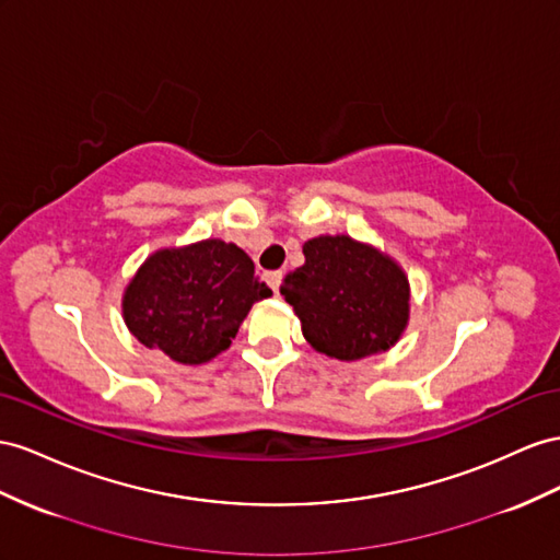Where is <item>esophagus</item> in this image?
<instances>
[{
	"label": "esophagus",
	"instance_id": "obj_1",
	"mask_svg": "<svg viewBox=\"0 0 560 560\" xmlns=\"http://www.w3.org/2000/svg\"><path fill=\"white\" fill-rule=\"evenodd\" d=\"M280 280H282L280 270H273V273H266V284L270 287V290H273V294H278V290H280Z\"/></svg>",
	"mask_w": 560,
	"mask_h": 560
}]
</instances>
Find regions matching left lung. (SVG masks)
<instances>
[{"mask_svg": "<svg viewBox=\"0 0 560 560\" xmlns=\"http://www.w3.org/2000/svg\"><path fill=\"white\" fill-rule=\"evenodd\" d=\"M304 266L280 284L317 353L362 360L386 353L410 323V280L402 266L351 235H317L304 243Z\"/></svg>", "mask_w": 560, "mask_h": 560, "instance_id": "obj_1", "label": "left lung"}]
</instances>
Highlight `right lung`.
I'll return each instance as SVG.
<instances>
[{
	"mask_svg": "<svg viewBox=\"0 0 560 560\" xmlns=\"http://www.w3.org/2000/svg\"><path fill=\"white\" fill-rule=\"evenodd\" d=\"M270 294L245 249L207 237L150 254L125 287L122 317L145 349L202 365L229 349L252 306Z\"/></svg>",
	"mask_w": 560,
	"mask_h": 560,
	"instance_id": "obj_1",
	"label": "right lung"
}]
</instances>
